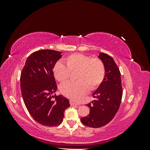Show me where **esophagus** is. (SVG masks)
<instances>
[{
  "mask_svg": "<svg viewBox=\"0 0 150 150\" xmlns=\"http://www.w3.org/2000/svg\"><path fill=\"white\" fill-rule=\"evenodd\" d=\"M70 104H71V105H72V106L79 105V104H80V103L79 102L74 101V100H73V99H70Z\"/></svg>",
  "mask_w": 150,
  "mask_h": 150,
  "instance_id": "1",
  "label": "esophagus"
}]
</instances>
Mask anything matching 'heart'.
Masks as SVG:
<instances>
[{"mask_svg":"<svg viewBox=\"0 0 150 150\" xmlns=\"http://www.w3.org/2000/svg\"><path fill=\"white\" fill-rule=\"evenodd\" d=\"M64 61L57 62L54 67V74L60 82L67 80L71 72H77L75 82H66L60 86L61 92L66 96L78 98L94 90L100 85L105 74L103 61L98 58H91L82 54H73L67 56Z\"/></svg>","mask_w":150,"mask_h":150,"instance_id":"heart-1","label":"heart"}]
</instances>
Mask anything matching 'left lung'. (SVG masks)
Returning <instances> with one entry per match:
<instances>
[{"label": "left lung", "instance_id": "8db88e82", "mask_svg": "<svg viewBox=\"0 0 150 150\" xmlns=\"http://www.w3.org/2000/svg\"><path fill=\"white\" fill-rule=\"evenodd\" d=\"M98 57L103 62L105 74L92 94L96 100L87 104L89 114L81 118L83 124L91 128H100L112 120L118 111L122 96L121 73L114 59L104 53H99Z\"/></svg>", "mask_w": 150, "mask_h": 150}]
</instances>
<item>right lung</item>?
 Wrapping results in <instances>:
<instances>
[{
	"mask_svg": "<svg viewBox=\"0 0 150 150\" xmlns=\"http://www.w3.org/2000/svg\"><path fill=\"white\" fill-rule=\"evenodd\" d=\"M62 52L44 49L31 54L21 75V89L25 105L31 116L40 125L56 126L63 121L64 111L70 106L62 95H51L57 89L53 69Z\"/></svg>",
	"mask_w": 150,
	"mask_h": 150,
	"instance_id": "obj_1",
	"label": "right lung"
}]
</instances>
